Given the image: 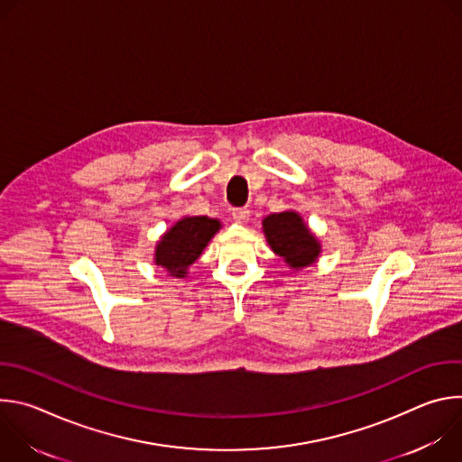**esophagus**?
Listing matches in <instances>:
<instances>
[{
  "label": "esophagus",
  "instance_id": "esophagus-1",
  "mask_svg": "<svg viewBox=\"0 0 462 462\" xmlns=\"http://www.w3.org/2000/svg\"><path fill=\"white\" fill-rule=\"evenodd\" d=\"M232 217H234V221H237V223H246L248 217H250V210H248V208H234Z\"/></svg>",
  "mask_w": 462,
  "mask_h": 462
}]
</instances>
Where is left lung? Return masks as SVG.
<instances>
[{"mask_svg":"<svg viewBox=\"0 0 462 462\" xmlns=\"http://www.w3.org/2000/svg\"><path fill=\"white\" fill-rule=\"evenodd\" d=\"M263 230H265L273 250L282 255L292 269L310 265L319 254V243L296 212L269 216L263 221Z\"/></svg>","mask_w":462,"mask_h":462,"instance_id":"8db88e82","label":"left lung"}]
</instances>
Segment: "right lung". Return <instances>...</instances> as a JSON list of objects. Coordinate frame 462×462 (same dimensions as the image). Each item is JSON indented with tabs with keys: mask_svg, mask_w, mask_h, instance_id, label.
I'll use <instances>...</instances> for the list:
<instances>
[{
	"mask_svg": "<svg viewBox=\"0 0 462 462\" xmlns=\"http://www.w3.org/2000/svg\"><path fill=\"white\" fill-rule=\"evenodd\" d=\"M219 228V221L210 217H184L177 221L157 245L155 263L171 276L184 278L186 269L203 254Z\"/></svg>",
	"mask_w": 462,
	"mask_h": 462,
	"instance_id": "1",
	"label": "right lung"
}]
</instances>
